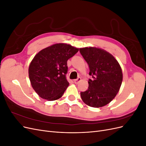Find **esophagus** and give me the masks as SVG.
Instances as JSON below:
<instances>
[{
  "label": "esophagus",
  "instance_id": "esophagus-1",
  "mask_svg": "<svg viewBox=\"0 0 146 146\" xmlns=\"http://www.w3.org/2000/svg\"><path fill=\"white\" fill-rule=\"evenodd\" d=\"M81 78L80 77H78L77 79H76V80H74V83H76V84H77V83H78V82H80V81H81Z\"/></svg>",
  "mask_w": 146,
  "mask_h": 146
}]
</instances>
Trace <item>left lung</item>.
I'll return each instance as SVG.
<instances>
[{"label": "left lung", "instance_id": "obj_1", "mask_svg": "<svg viewBox=\"0 0 146 146\" xmlns=\"http://www.w3.org/2000/svg\"><path fill=\"white\" fill-rule=\"evenodd\" d=\"M82 55L88 64L90 76L88 89L80 92L83 102L94 108L108 104L120 90L122 70L117 60L102 48L90 47L80 48Z\"/></svg>", "mask_w": 146, "mask_h": 146}]
</instances>
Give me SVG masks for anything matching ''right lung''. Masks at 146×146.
I'll return each instance as SVG.
<instances>
[{"label":"right lung","instance_id":"obj_1","mask_svg":"<svg viewBox=\"0 0 146 146\" xmlns=\"http://www.w3.org/2000/svg\"><path fill=\"white\" fill-rule=\"evenodd\" d=\"M78 48L57 43L43 48L34 56L29 68L33 89L40 98L53 101L62 97L69 85L66 80L68 60Z\"/></svg>","mask_w":146,"mask_h":146}]
</instances>
